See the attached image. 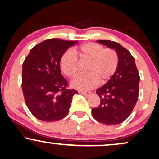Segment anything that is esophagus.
<instances>
[{"mask_svg":"<svg viewBox=\"0 0 159 159\" xmlns=\"http://www.w3.org/2000/svg\"><path fill=\"white\" fill-rule=\"evenodd\" d=\"M78 93H80V94H83V95H84V96H89L90 94H91V92H89V91H78Z\"/></svg>","mask_w":159,"mask_h":159,"instance_id":"34e87169","label":"esophagus"}]
</instances>
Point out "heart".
I'll use <instances>...</instances> for the list:
<instances>
[{"label":"heart","mask_w":159,"mask_h":159,"mask_svg":"<svg viewBox=\"0 0 159 159\" xmlns=\"http://www.w3.org/2000/svg\"><path fill=\"white\" fill-rule=\"evenodd\" d=\"M78 58L81 61H89L85 70L87 74L78 76L71 83L73 87L80 90L92 89L98 83H106L119 65V56L113 48H104L100 44L87 43L73 51H66L61 56L60 68L67 77L74 78L78 74Z\"/></svg>","instance_id":"obj_1"}]
</instances>
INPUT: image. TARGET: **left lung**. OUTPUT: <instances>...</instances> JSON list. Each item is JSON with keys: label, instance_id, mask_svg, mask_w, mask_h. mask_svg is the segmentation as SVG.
I'll use <instances>...</instances> for the list:
<instances>
[{"label": "left lung", "instance_id": "8db88e82", "mask_svg": "<svg viewBox=\"0 0 159 159\" xmlns=\"http://www.w3.org/2000/svg\"><path fill=\"white\" fill-rule=\"evenodd\" d=\"M97 42L115 50L119 65L107 83L96 91L100 103L92 108V114L101 123L119 124L127 119L135 107L139 92V74L134 56L126 48L111 40Z\"/></svg>", "mask_w": 159, "mask_h": 159}]
</instances>
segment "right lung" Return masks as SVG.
<instances>
[{
  "label": "right lung",
  "mask_w": 159,
  "mask_h": 159,
  "mask_svg": "<svg viewBox=\"0 0 159 159\" xmlns=\"http://www.w3.org/2000/svg\"><path fill=\"white\" fill-rule=\"evenodd\" d=\"M77 41L45 40L34 46L23 63L22 89L25 104L39 120L53 122L67 115L75 89H68L60 70L63 53Z\"/></svg>",
  "instance_id": "1"
}]
</instances>
